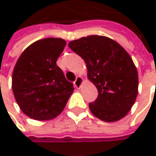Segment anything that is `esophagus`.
<instances>
[{"label":"esophagus","instance_id":"obj_1","mask_svg":"<svg viewBox=\"0 0 156 156\" xmlns=\"http://www.w3.org/2000/svg\"><path fill=\"white\" fill-rule=\"evenodd\" d=\"M82 83H83V78L80 77V76L77 77L76 80L74 81V85H75V87H76L77 88H79V87H81Z\"/></svg>","mask_w":156,"mask_h":156}]
</instances>
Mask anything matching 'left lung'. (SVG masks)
<instances>
[{
	"mask_svg": "<svg viewBox=\"0 0 156 156\" xmlns=\"http://www.w3.org/2000/svg\"><path fill=\"white\" fill-rule=\"evenodd\" d=\"M86 62L87 78L98 91L89 103L92 114L102 121L120 120L132 108L138 93L137 69L130 55L112 39L91 35L69 43Z\"/></svg>",
	"mask_w": 156,
	"mask_h": 156,
	"instance_id": "left-lung-1",
	"label": "left lung"
}]
</instances>
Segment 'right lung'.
I'll use <instances>...</instances> for the list:
<instances>
[{"instance_id":"1","label":"right lung","mask_w":156,"mask_h":156,"mask_svg":"<svg viewBox=\"0 0 156 156\" xmlns=\"http://www.w3.org/2000/svg\"><path fill=\"white\" fill-rule=\"evenodd\" d=\"M66 46L59 38L40 40L20 56L12 72V91L21 111L44 121L58 116L73 93L57 59Z\"/></svg>"}]
</instances>
